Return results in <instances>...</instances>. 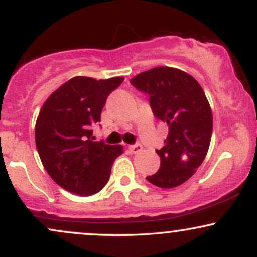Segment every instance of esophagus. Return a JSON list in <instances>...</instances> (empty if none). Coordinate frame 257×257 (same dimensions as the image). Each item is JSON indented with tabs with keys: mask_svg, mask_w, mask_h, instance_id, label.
Instances as JSON below:
<instances>
[{
	"mask_svg": "<svg viewBox=\"0 0 257 257\" xmlns=\"http://www.w3.org/2000/svg\"><path fill=\"white\" fill-rule=\"evenodd\" d=\"M141 150H143V145H141V144H139V143L129 146V151H131L132 153H138V152H140Z\"/></svg>",
	"mask_w": 257,
	"mask_h": 257,
	"instance_id": "esophagus-1",
	"label": "esophagus"
}]
</instances>
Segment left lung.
<instances>
[{
	"instance_id": "1",
	"label": "left lung",
	"mask_w": 257,
	"mask_h": 257,
	"mask_svg": "<svg viewBox=\"0 0 257 257\" xmlns=\"http://www.w3.org/2000/svg\"><path fill=\"white\" fill-rule=\"evenodd\" d=\"M150 96L156 118L167 123L169 134L157 150L161 167L147 181L162 188L184 184L204 161L213 132L210 105L198 82L181 70L159 66L131 79Z\"/></svg>"
}]
</instances>
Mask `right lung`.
<instances>
[{
  "label": "right lung",
  "mask_w": 257,
  "mask_h": 257,
  "mask_svg": "<svg viewBox=\"0 0 257 257\" xmlns=\"http://www.w3.org/2000/svg\"><path fill=\"white\" fill-rule=\"evenodd\" d=\"M123 77H73L46 100L35 126L44 169L60 187L78 196L98 193L107 184L122 146L93 141V128L112 90Z\"/></svg>",
  "instance_id": "obj_1"
}]
</instances>
